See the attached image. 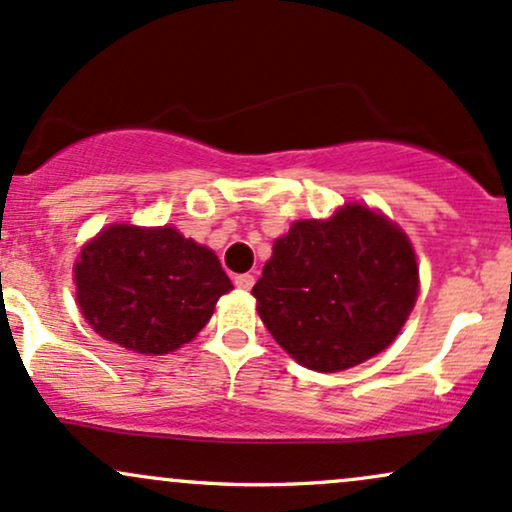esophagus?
Wrapping results in <instances>:
<instances>
[{
    "mask_svg": "<svg viewBox=\"0 0 512 512\" xmlns=\"http://www.w3.org/2000/svg\"><path fill=\"white\" fill-rule=\"evenodd\" d=\"M256 283V278L251 273H241V275H234V285L239 287V290H251Z\"/></svg>",
    "mask_w": 512,
    "mask_h": 512,
    "instance_id": "obj_1",
    "label": "esophagus"
}]
</instances>
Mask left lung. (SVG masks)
I'll return each instance as SVG.
<instances>
[{
  "label": "left lung",
  "mask_w": 512,
  "mask_h": 512,
  "mask_svg": "<svg viewBox=\"0 0 512 512\" xmlns=\"http://www.w3.org/2000/svg\"><path fill=\"white\" fill-rule=\"evenodd\" d=\"M251 295L297 363L341 372L399 336L418 297V263L392 220L348 203L329 220H300L275 239Z\"/></svg>",
  "instance_id": "1"
}]
</instances>
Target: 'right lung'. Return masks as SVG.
Returning <instances> with one entry per match:
<instances>
[{
  "mask_svg": "<svg viewBox=\"0 0 512 512\" xmlns=\"http://www.w3.org/2000/svg\"><path fill=\"white\" fill-rule=\"evenodd\" d=\"M77 302L106 341L164 355L193 341L232 290L220 258L174 227L111 225L74 263Z\"/></svg>",
  "mask_w": 512,
  "mask_h": 512,
  "instance_id": "obj_1",
  "label": "right lung"
}]
</instances>
